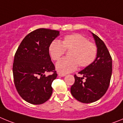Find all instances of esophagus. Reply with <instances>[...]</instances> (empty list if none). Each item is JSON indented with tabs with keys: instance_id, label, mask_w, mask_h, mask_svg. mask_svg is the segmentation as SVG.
Returning <instances> with one entry per match:
<instances>
[{
	"instance_id": "obj_1",
	"label": "esophagus",
	"mask_w": 123,
	"mask_h": 123,
	"mask_svg": "<svg viewBox=\"0 0 123 123\" xmlns=\"http://www.w3.org/2000/svg\"><path fill=\"white\" fill-rule=\"evenodd\" d=\"M58 76H61V77H63V76H66V74H65L59 73H58Z\"/></svg>"
}]
</instances>
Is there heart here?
Segmentation results:
<instances>
[{"label": "heart", "mask_w": 123, "mask_h": 123, "mask_svg": "<svg viewBox=\"0 0 123 123\" xmlns=\"http://www.w3.org/2000/svg\"><path fill=\"white\" fill-rule=\"evenodd\" d=\"M66 51H69L68 57L62 58L56 64L57 71L63 74L74 71L78 65L81 68L89 66L97 55L96 45L78 33L65 36L61 42L54 40L49 47L50 56L54 61L58 60Z\"/></svg>", "instance_id": "heart-1"}]
</instances>
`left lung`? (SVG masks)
Returning a JSON list of instances; mask_svg holds the SVG:
<instances>
[{
  "label": "left lung",
  "mask_w": 123,
  "mask_h": 123,
  "mask_svg": "<svg viewBox=\"0 0 123 123\" xmlns=\"http://www.w3.org/2000/svg\"><path fill=\"white\" fill-rule=\"evenodd\" d=\"M97 47L95 61L74 75L75 81L71 87V93L77 100L89 104L98 100L108 90L112 73V58L105 43L92 33ZM85 79V81L83 79Z\"/></svg>",
  "instance_id": "left-lung-1"
}]
</instances>
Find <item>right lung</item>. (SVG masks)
<instances>
[{"instance_id":"1","label":"right lung","mask_w":123,"mask_h":123,"mask_svg":"<svg viewBox=\"0 0 123 123\" xmlns=\"http://www.w3.org/2000/svg\"><path fill=\"white\" fill-rule=\"evenodd\" d=\"M59 31L39 28L29 33L15 54L13 74L15 87L21 98L34 105L48 100L52 94V83L57 76L49 52L50 44ZM52 72L46 76L47 72Z\"/></svg>"}]
</instances>
